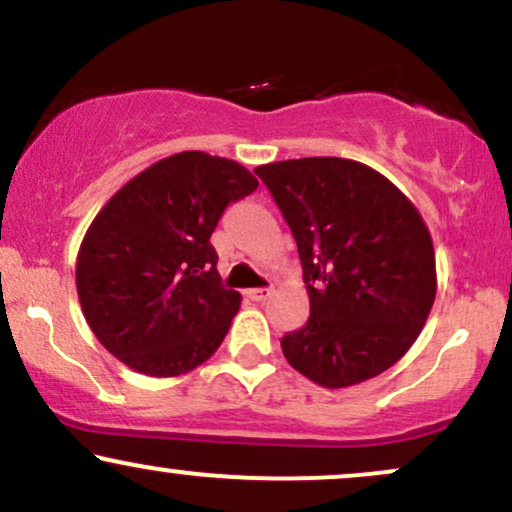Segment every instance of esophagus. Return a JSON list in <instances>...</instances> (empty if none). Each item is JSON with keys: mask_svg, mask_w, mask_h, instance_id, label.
I'll use <instances>...</instances> for the list:
<instances>
[{"mask_svg": "<svg viewBox=\"0 0 512 512\" xmlns=\"http://www.w3.org/2000/svg\"><path fill=\"white\" fill-rule=\"evenodd\" d=\"M269 296H272V289H250L248 291V298L255 303H264Z\"/></svg>", "mask_w": 512, "mask_h": 512, "instance_id": "esophagus-1", "label": "esophagus"}]
</instances>
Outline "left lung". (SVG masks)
Returning <instances> with one entry per match:
<instances>
[{"instance_id": "left-lung-1", "label": "left lung", "mask_w": 512, "mask_h": 512, "mask_svg": "<svg viewBox=\"0 0 512 512\" xmlns=\"http://www.w3.org/2000/svg\"><path fill=\"white\" fill-rule=\"evenodd\" d=\"M301 257L310 317L281 339L313 383L375 378L416 342L436 301V252L419 209L378 170L315 156L257 166Z\"/></svg>"}]
</instances>
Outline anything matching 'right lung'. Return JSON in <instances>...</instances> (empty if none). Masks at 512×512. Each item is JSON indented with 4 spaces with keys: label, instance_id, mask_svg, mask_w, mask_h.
I'll list each match as a JSON object with an SVG mask.
<instances>
[{
    "label": "right lung",
    "instance_id": "add662e5",
    "mask_svg": "<svg viewBox=\"0 0 512 512\" xmlns=\"http://www.w3.org/2000/svg\"><path fill=\"white\" fill-rule=\"evenodd\" d=\"M255 190L240 163L182 151L108 199L79 248L76 293L110 354L142 375L175 378L219 349L240 293L221 286L209 238L223 209Z\"/></svg>",
    "mask_w": 512,
    "mask_h": 512
}]
</instances>
